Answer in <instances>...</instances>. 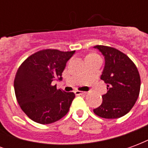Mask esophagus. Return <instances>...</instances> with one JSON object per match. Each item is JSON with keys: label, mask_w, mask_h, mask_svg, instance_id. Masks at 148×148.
Segmentation results:
<instances>
[{"label": "esophagus", "mask_w": 148, "mask_h": 148, "mask_svg": "<svg viewBox=\"0 0 148 148\" xmlns=\"http://www.w3.org/2000/svg\"><path fill=\"white\" fill-rule=\"evenodd\" d=\"M74 93L76 94V95H84V94H86V92H82V91H79V90H76V91H74Z\"/></svg>", "instance_id": "esophagus-1"}]
</instances>
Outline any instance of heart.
Instances as JSON below:
<instances>
[{
    "label": "heart",
    "instance_id": "b5f03b06",
    "mask_svg": "<svg viewBox=\"0 0 148 148\" xmlns=\"http://www.w3.org/2000/svg\"><path fill=\"white\" fill-rule=\"evenodd\" d=\"M97 55H95V54H91V55H88V57L87 58H90V57H92V56H96Z\"/></svg>",
    "mask_w": 148,
    "mask_h": 148
}]
</instances>
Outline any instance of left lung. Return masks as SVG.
<instances>
[{
  "instance_id": "left-lung-1",
  "label": "left lung",
  "mask_w": 148,
  "mask_h": 148,
  "mask_svg": "<svg viewBox=\"0 0 148 148\" xmlns=\"http://www.w3.org/2000/svg\"><path fill=\"white\" fill-rule=\"evenodd\" d=\"M94 48L105 57L101 79L107 84L108 91L102 95L101 105L93 112L106 119L120 118L132 109L139 97V71L133 62L117 49L102 45H97Z\"/></svg>"
}]
</instances>
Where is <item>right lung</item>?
<instances>
[{
  "mask_svg": "<svg viewBox=\"0 0 148 148\" xmlns=\"http://www.w3.org/2000/svg\"><path fill=\"white\" fill-rule=\"evenodd\" d=\"M74 53L46 49L29 56L19 67L14 80L16 97L31 120L51 124L68 112L75 94L57 90L52 82L62 81V73Z\"/></svg>",
  "mask_w": 148,
  "mask_h": 148,
  "instance_id": "right-lung-1",
  "label": "right lung"
}]
</instances>
